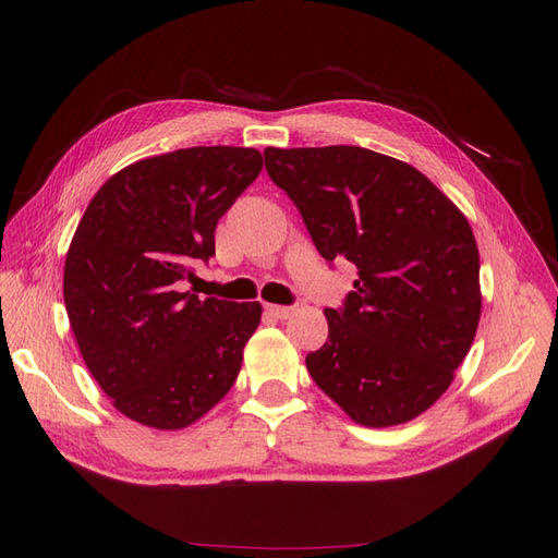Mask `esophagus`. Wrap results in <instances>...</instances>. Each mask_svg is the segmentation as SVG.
<instances>
[{"label": "esophagus", "mask_w": 558, "mask_h": 558, "mask_svg": "<svg viewBox=\"0 0 558 558\" xmlns=\"http://www.w3.org/2000/svg\"><path fill=\"white\" fill-rule=\"evenodd\" d=\"M265 310H267V314H272L275 318H289V316H293V307H281V305H265Z\"/></svg>", "instance_id": "1"}]
</instances>
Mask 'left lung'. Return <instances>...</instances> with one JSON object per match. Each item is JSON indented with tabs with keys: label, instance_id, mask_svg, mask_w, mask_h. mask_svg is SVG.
Instances as JSON below:
<instances>
[{
	"label": "left lung",
	"instance_id": "1",
	"mask_svg": "<svg viewBox=\"0 0 558 558\" xmlns=\"http://www.w3.org/2000/svg\"><path fill=\"white\" fill-rule=\"evenodd\" d=\"M330 265L359 267L328 342L307 353L316 386L369 428L398 426L440 398L475 340L480 251L468 218L412 165L361 146L265 148Z\"/></svg>",
	"mask_w": 558,
	"mask_h": 558
}]
</instances>
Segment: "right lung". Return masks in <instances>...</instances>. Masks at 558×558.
<instances>
[{"label": "right lung", "mask_w": 558, "mask_h": 558, "mask_svg": "<svg viewBox=\"0 0 558 558\" xmlns=\"http://www.w3.org/2000/svg\"><path fill=\"white\" fill-rule=\"evenodd\" d=\"M260 170L256 148H179L113 174L83 214L64 307L90 375L132 421L185 428L238 379L260 302L199 300L183 281Z\"/></svg>", "instance_id": "1"}]
</instances>
